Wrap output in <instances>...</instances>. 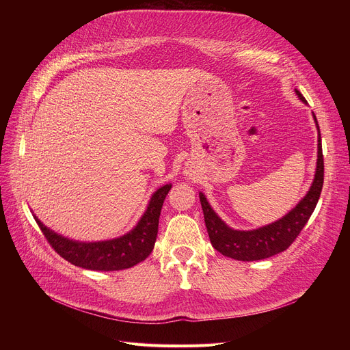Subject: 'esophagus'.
I'll use <instances>...</instances> for the list:
<instances>
[{
	"mask_svg": "<svg viewBox=\"0 0 350 350\" xmlns=\"http://www.w3.org/2000/svg\"><path fill=\"white\" fill-rule=\"evenodd\" d=\"M189 174H190V176H193V174H191V173H189Z\"/></svg>",
	"mask_w": 350,
	"mask_h": 350,
	"instance_id": "1",
	"label": "esophagus"
}]
</instances>
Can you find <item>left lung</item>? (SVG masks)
<instances>
[{
    "instance_id": "obj_1",
    "label": "left lung",
    "mask_w": 350,
    "mask_h": 350,
    "mask_svg": "<svg viewBox=\"0 0 350 350\" xmlns=\"http://www.w3.org/2000/svg\"><path fill=\"white\" fill-rule=\"evenodd\" d=\"M295 94L301 102L305 105L308 103L298 89H295ZM312 116H314L318 129V159L315 177L305 197L282 218L255 230H234L218 217V214L210 206L206 196L201 191L198 193L210 241L218 252L237 261H258L285 251L295 241V238L299 235L301 230L308 223L309 217L314 213L323 186V154L321 131L314 112H312Z\"/></svg>"
}]
</instances>
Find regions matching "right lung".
<instances>
[{
    "instance_id": "1",
    "label": "right lung",
    "mask_w": 350,
    "mask_h": 350,
    "mask_svg": "<svg viewBox=\"0 0 350 350\" xmlns=\"http://www.w3.org/2000/svg\"><path fill=\"white\" fill-rule=\"evenodd\" d=\"M172 185L157 189L137 224L122 237L105 241H77L48 228L33 214L48 243L68 262L92 271H119L144 261L154 248L160 211Z\"/></svg>"
}]
</instances>
